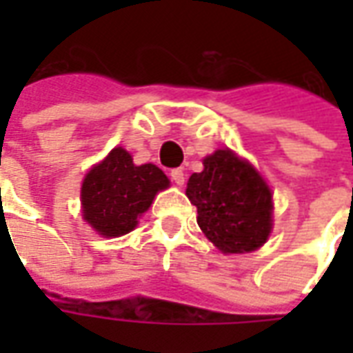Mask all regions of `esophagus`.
Returning <instances> with one entry per match:
<instances>
[{
	"label": "esophagus",
	"mask_w": 353,
	"mask_h": 353,
	"mask_svg": "<svg viewBox=\"0 0 353 353\" xmlns=\"http://www.w3.org/2000/svg\"><path fill=\"white\" fill-rule=\"evenodd\" d=\"M170 177H172V181H174L176 185H179V187L185 183V174L181 168L172 170V172H170Z\"/></svg>",
	"instance_id": "34e87169"
}]
</instances>
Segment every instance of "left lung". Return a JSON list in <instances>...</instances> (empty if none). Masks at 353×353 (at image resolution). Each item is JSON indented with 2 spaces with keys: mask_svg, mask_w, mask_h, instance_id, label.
I'll return each instance as SVG.
<instances>
[{
  "mask_svg": "<svg viewBox=\"0 0 353 353\" xmlns=\"http://www.w3.org/2000/svg\"><path fill=\"white\" fill-rule=\"evenodd\" d=\"M185 194L199 212V227L223 253H250L272 230V191L257 170L230 149L204 159Z\"/></svg>",
  "mask_w": 353,
  "mask_h": 353,
  "instance_id": "obj_1",
  "label": "left lung"
}]
</instances>
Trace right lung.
Instances as JSON below:
<instances>
[{"label": "right lung", "mask_w": 353, "mask_h": 353, "mask_svg": "<svg viewBox=\"0 0 353 353\" xmlns=\"http://www.w3.org/2000/svg\"><path fill=\"white\" fill-rule=\"evenodd\" d=\"M168 187L170 179L161 168L136 166L126 149L115 147L83 179V219L101 236L128 234L139 215L149 210L154 194Z\"/></svg>", "instance_id": "add662e5"}]
</instances>
